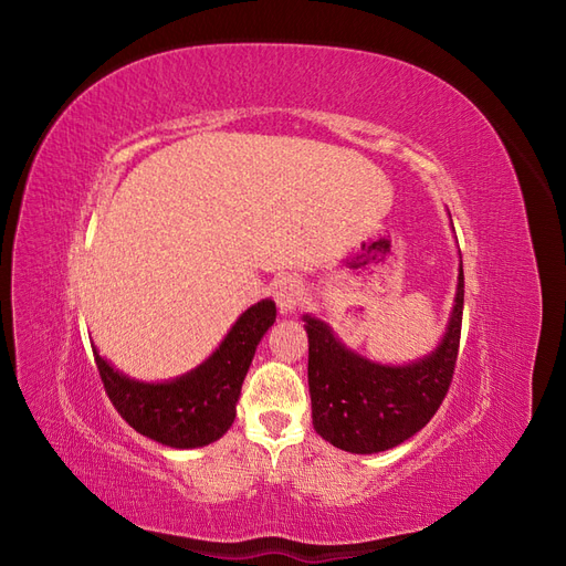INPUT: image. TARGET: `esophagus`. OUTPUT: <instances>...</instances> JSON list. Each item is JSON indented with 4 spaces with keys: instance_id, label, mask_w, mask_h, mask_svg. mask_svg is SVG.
Returning <instances> with one entry per match:
<instances>
[{
    "instance_id": "obj_1",
    "label": "esophagus",
    "mask_w": 566,
    "mask_h": 566,
    "mask_svg": "<svg viewBox=\"0 0 566 566\" xmlns=\"http://www.w3.org/2000/svg\"><path fill=\"white\" fill-rule=\"evenodd\" d=\"M273 300H276L281 314H293L304 300V287L295 276H281L273 281Z\"/></svg>"
}]
</instances>
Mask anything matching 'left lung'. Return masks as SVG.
Wrapping results in <instances>:
<instances>
[{"label":"left lung","mask_w":566,"mask_h":566,"mask_svg":"<svg viewBox=\"0 0 566 566\" xmlns=\"http://www.w3.org/2000/svg\"><path fill=\"white\" fill-rule=\"evenodd\" d=\"M465 276L441 345L410 366H380L349 352L318 318L304 316L310 335V394L314 430L349 453L399 447L432 420L449 394L460 347Z\"/></svg>","instance_id":"8db88e82"}]
</instances>
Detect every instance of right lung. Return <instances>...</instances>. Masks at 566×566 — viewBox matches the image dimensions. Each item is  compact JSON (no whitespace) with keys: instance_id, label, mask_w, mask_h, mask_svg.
<instances>
[{"instance_id":"1","label":"right lung","mask_w":566,"mask_h":566,"mask_svg":"<svg viewBox=\"0 0 566 566\" xmlns=\"http://www.w3.org/2000/svg\"><path fill=\"white\" fill-rule=\"evenodd\" d=\"M276 321V304L256 302L235 321L219 349L172 382L129 380L94 349L101 382L115 410L136 432L172 449H196L224 437L262 335Z\"/></svg>"}]
</instances>
